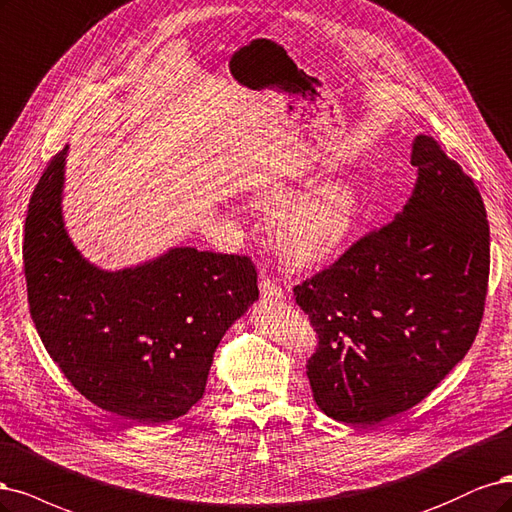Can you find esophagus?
I'll list each match as a JSON object with an SVG mask.
<instances>
[{
	"label": "esophagus",
	"instance_id": "obj_1",
	"mask_svg": "<svg viewBox=\"0 0 512 512\" xmlns=\"http://www.w3.org/2000/svg\"><path fill=\"white\" fill-rule=\"evenodd\" d=\"M259 289H261L263 300H280V298H283V295H285L283 289H280V285L276 283L274 278H270V276H261Z\"/></svg>",
	"mask_w": 512,
	"mask_h": 512
}]
</instances>
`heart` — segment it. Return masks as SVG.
Instances as JSON below:
<instances>
[{
  "mask_svg": "<svg viewBox=\"0 0 512 512\" xmlns=\"http://www.w3.org/2000/svg\"><path fill=\"white\" fill-rule=\"evenodd\" d=\"M295 191L276 187L263 202L282 208L272 221L278 255L295 268H312L336 257L364 214V189L353 178H336L293 200Z\"/></svg>",
  "mask_w": 512,
  "mask_h": 512,
  "instance_id": "1",
  "label": "heart"
}]
</instances>
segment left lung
<instances>
[{"label":"left lung","mask_w":512,"mask_h":512,"mask_svg":"<svg viewBox=\"0 0 512 512\" xmlns=\"http://www.w3.org/2000/svg\"><path fill=\"white\" fill-rule=\"evenodd\" d=\"M415 191L395 219L293 287L319 334L306 364L327 417L376 425L419 404L472 346L489 280L474 180L432 136L412 142Z\"/></svg>","instance_id":"1"}]
</instances>
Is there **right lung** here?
<instances>
[{"mask_svg": "<svg viewBox=\"0 0 512 512\" xmlns=\"http://www.w3.org/2000/svg\"><path fill=\"white\" fill-rule=\"evenodd\" d=\"M68 146L31 193L23 268L31 319L63 376L104 410L144 425L202 400L212 355L259 298L251 257L170 249L119 272L95 268L61 217Z\"/></svg>", "mask_w": 512, "mask_h": 512, "instance_id": "obj_1", "label": "right lung"}]
</instances>
